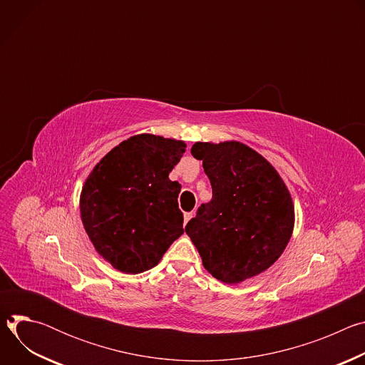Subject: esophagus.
<instances>
[{"instance_id": "34e87169", "label": "esophagus", "mask_w": 365, "mask_h": 365, "mask_svg": "<svg viewBox=\"0 0 365 365\" xmlns=\"http://www.w3.org/2000/svg\"><path fill=\"white\" fill-rule=\"evenodd\" d=\"M192 217H193V212H186V214H185V217H183V218H185V225L192 220Z\"/></svg>"}]
</instances>
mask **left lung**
I'll return each instance as SVG.
<instances>
[{"label":"left lung","instance_id":"left-lung-1","mask_svg":"<svg viewBox=\"0 0 365 365\" xmlns=\"http://www.w3.org/2000/svg\"><path fill=\"white\" fill-rule=\"evenodd\" d=\"M190 153L212 186V200L202 203L185 228L203 267L227 284L266 272L294 227L286 183L262 154L240 141H197Z\"/></svg>","mask_w":365,"mask_h":365}]
</instances>
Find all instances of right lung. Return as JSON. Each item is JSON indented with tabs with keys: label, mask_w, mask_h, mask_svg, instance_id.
Here are the masks:
<instances>
[{
	"label": "right lung",
	"mask_w": 365,
	"mask_h": 365,
	"mask_svg": "<svg viewBox=\"0 0 365 365\" xmlns=\"http://www.w3.org/2000/svg\"><path fill=\"white\" fill-rule=\"evenodd\" d=\"M185 141L154 134L124 140L96 163L81 192L83 228L114 269L138 274L158 266L183 234L178 196L169 179Z\"/></svg>",
	"instance_id": "right-lung-1"
}]
</instances>
